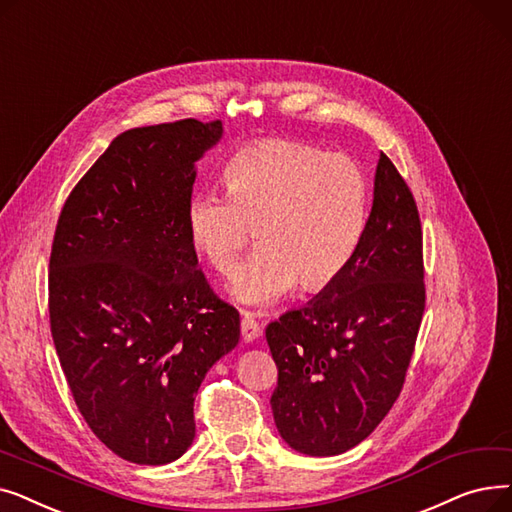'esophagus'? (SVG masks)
Wrapping results in <instances>:
<instances>
[{
    "label": "esophagus",
    "mask_w": 512,
    "mask_h": 512,
    "mask_svg": "<svg viewBox=\"0 0 512 512\" xmlns=\"http://www.w3.org/2000/svg\"><path fill=\"white\" fill-rule=\"evenodd\" d=\"M241 337L246 344H252L260 337V325L254 321L252 314L241 316Z\"/></svg>",
    "instance_id": "34e87169"
}]
</instances>
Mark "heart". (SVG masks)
Listing matches in <instances>:
<instances>
[{
  "instance_id": "obj_1",
  "label": "heart",
  "mask_w": 512,
  "mask_h": 512,
  "mask_svg": "<svg viewBox=\"0 0 512 512\" xmlns=\"http://www.w3.org/2000/svg\"><path fill=\"white\" fill-rule=\"evenodd\" d=\"M227 196L196 193L185 208L191 250L229 275L256 229L260 252L239 266L231 298L269 308L296 285L312 294L350 262L367 221L369 185L358 162L302 141L266 139L225 168Z\"/></svg>"
}]
</instances>
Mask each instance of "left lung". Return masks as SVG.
Returning <instances> with one entry per match:
<instances>
[{"mask_svg": "<svg viewBox=\"0 0 512 512\" xmlns=\"http://www.w3.org/2000/svg\"><path fill=\"white\" fill-rule=\"evenodd\" d=\"M423 310L417 204L381 154L373 208L346 269L266 327L283 442L308 456H335L367 440L400 396Z\"/></svg>", "mask_w": 512, "mask_h": 512, "instance_id": "8db88e82", "label": "left lung"}]
</instances>
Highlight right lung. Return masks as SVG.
<instances>
[{
  "label": "right lung",
  "mask_w": 512,
  "mask_h": 512,
  "mask_svg": "<svg viewBox=\"0 0 512 512\" xmlns=\"http://www.w3.org/2000/svg\"><path fill=\"white\" fill-rule=\"evenodd\" d=\"M223 123L120 133L68 196L50 256V323L83 419L114 454L168 465L196 437L193 400L239 344L185 235L196 162Z\"/></svg>",
  "instance_id": "obj_1"
}]
</instances>
